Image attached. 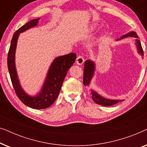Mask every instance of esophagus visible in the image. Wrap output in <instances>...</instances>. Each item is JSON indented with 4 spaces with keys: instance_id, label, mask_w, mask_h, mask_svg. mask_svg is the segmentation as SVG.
Masks as SVG:
<instances>
[{
    "instance_id": "esophagus-1",
    "label": "esophagus",
    "mask_w": 147,
    "mask_h": 147,
    "mask_svg": "<svg viewBox=\"0 0 147 147\" xmlns=\"http://www.w3.org/2000/svg\"><path fill=\"white\" fill-rule=\"evenodd\" d=\"M76 63L78 64V65H82L84 63V57H82L81 55H78L77 57V59H76Z\"/></svg>"
}]
</instances>
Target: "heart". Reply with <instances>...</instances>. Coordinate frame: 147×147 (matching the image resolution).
I'll list each match as a JSON object with an SVG mask.
<instances>
[{
    "instance_id": "obj_1",
    "label": "heart",
    "mask_w": 147,
    "mask_h": 147,
    "mask_svg": "<svg viewBox=\"0 0 147 147\" xmlns=\"http://www.w3.org/2000/svg\"><path fill=\"white\" fill-rule=\"evenodd\" d=\"M94 29V26H93V25H92V27H90V29H91V30H93Z\"/></svg>"
}]
</instances>
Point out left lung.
<instances>
[{
    "label": "left lung",
    "instance_id": "8db88e82",
    "mask_svg": "<svg viewBox=\"0 0 147 147\" xmlns=\"http://www.w3.org/2000/svg\"><path fill=\"white\" fill-rule=\"evenodd\" d=\"M127 37H132L136 38V39H135V44L136 45V48H137L138 53H139L140 55L143 56L144 53L143 50H142L141 46V43H140V41H139V39H138V37L136 32L130 31L128 33L126 34V35L122 36L121 38H120V39H118L117 41L120 40L121 39H124V38ZM94 71H95V63H94V62L90 59L86 60L85 61V63H84V68L83 82L84 86H86L90 85V82H91V80L92 79V77H93L94 74ZM91 97L92 98V100H93L96 104H100V105L104 106H110L114 105V104H117L118 102L123 101L124 100L107 99V98H104L103 96H100V94H98L97 92L94 91V90H92L91 91Z\"/></svg>",
    "mask_w": 147,
    "mask_h": 147
}]
</instances>
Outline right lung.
Returning <instances> with one entry per match:
<instances>
[{"label":"right lung","instance_id":"1","mask_svg":"<svg viewBox=\"0 0 147 147\" xmlns=\"http://www.w3.org/2000/svg\"><path fill=\"white\" fill-rule=\"evenodd\" d=\"M39 20H31L14 33L8 53L7 65L13 88L20 100L31 108L45 109L51 106L57 99L68 69L76 61V54L70 53L56 57L50 66L39 93L35 96L28 95L22 88L18 78L15 67V51L19 34L37 26Z\"/></svg>","mask_w":147,"mask_h":147}]
</instances>
